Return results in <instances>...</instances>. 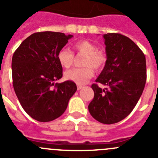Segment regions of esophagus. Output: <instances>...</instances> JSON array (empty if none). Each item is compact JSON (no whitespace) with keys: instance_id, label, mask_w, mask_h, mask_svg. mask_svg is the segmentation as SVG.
<instances>
[{"instance_id":"esophagus-1","label":"esophagus","mask_w":158,"mask_h":158,"mask_svg":"<svg viewBox=\"0 0 158 158\" xmlns=\"http://www.w3.org/2000/svg\"><path fill=\"white\" fill-rule=\"evenodd\" d=\"M82 87H83V86H82V85H78V86H77V89H78V90H79V89H82Z\"/></svg>"}]
</instances>
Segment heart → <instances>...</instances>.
<instances>
[{"mask_svg":"<svg viewBox=\"0 0 158 158\" xmlns=\"http://www.w3.org/2000/svg\"><path fill=\"white\" fill-rule=\"evenodd\" d=\"M72 47L78 54L84 55L82 62V66L84 67L67 71L64 73V78L77 84H83L94 76V69L100 71L105 67L107 61V55L103 50L98 49L97 45L87 39L76 41ZM57 60L60 66L69 69L73 64V52L67 48H62L57 52Z\"/></svg>","mask_w":158,"mask_h":158,"instance_id":"heart-1","label":"heart"}]
</instances>
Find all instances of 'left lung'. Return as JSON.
Listing matches in <instances>:
<instances>
[{
	"label": "left lung",
	"mask_w": 158,
	"mask_h": 158,
	"mask_svg": "<svg viewBox=\"0 0 158 158\" xmlns=\"http://www.w3.org/2000/svg\"><path fill=\"white\" fill-rule=\"evenodd\" d=\"M107 61L96 83L94 97L88 106L89 113L105 124L127 117L139 102L146 81V57L127 37L118 33L104 35ZM108 85L102 89L98 83Z\"/></svg>",
	"instance_id": "obj_1"
}]
</instances>
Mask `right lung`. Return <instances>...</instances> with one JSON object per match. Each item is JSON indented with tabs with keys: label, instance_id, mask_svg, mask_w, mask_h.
Instances as JSON below:
<instances>
[{
	"label": "right lung",
	"instance_id": "right-lung-1",
	"mask_svg": "<svg viewBox=\"0 0 158 158\" xmlns=\"http://www.w3.org/2000/svg\"><path fill=\"white\" fill-rule=\"evenodd\" d=\"M72 37L60 32H37L27 38L12 56L15 94L25 112L39 122L61 116L77 89L70 80L54 84L63 76L57 52Z\"/></svg>",
	"mask_w": 158,
	"mask_h": 158
}]
</instances>
